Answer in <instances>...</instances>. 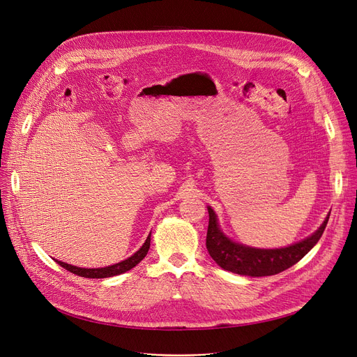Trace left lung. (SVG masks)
I'll list each match as a JSON object with an SVG mask.
<instances>
[{"label": "left lung", "instance_id": "left-lung-1", "mask_svg": "<svg viewBox=\"0 0 357 357\" xmlns=\"http://www.w3.org/2000/svg\"><path fill=\"white\" fill-rule=\"evenodd\" d=\"M208 210V229L206 237V248L211 259L225 270H229L241 276L263 278L273 276L291 267L303 259L320 240L328 215L323 225L307 238L294 243L289 248L282 249H255L230 240L218 227L217 215L211 207Z\"/></svg>", "mask_w": 357, "mask_h": 357}]
</instances>
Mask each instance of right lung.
I'll return each mask as SVG.
<instances>
[{
  "label": "right lung",
  "instance_id": "right-lung-1",
  "mask_svg": "<svg viewBox=\"0 0 357 357\" xmlns=\"http://www.w3.org/2000/svg\"><path fill=\"white\" fill-rule=\"evenodd\" d=\"M150 240H151V233L149 234L147 240L144 241V244L142 245V248L137 250L131 257L117 263V264H113V266H108V267H100V268H83V267H77V266H71V264H67V263H63V261H59L56 260L61 267H64L66 270L77 274V276H81V278H87V279H105V278H113V276H117V274H121V273H126L128 270H131L134 266L139 264L144 257L146 255L149 253V249H150Z\"/></svg>",
  "mask_w": 357,
  "mask_h": 357
}]
</instances>
